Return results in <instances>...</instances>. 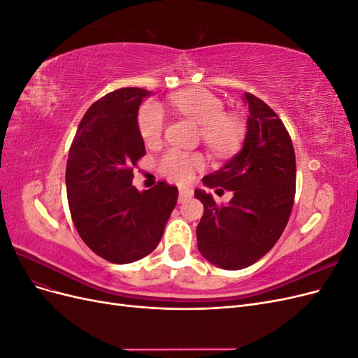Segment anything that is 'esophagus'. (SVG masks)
Listing matches in <instances>:
<instances>
[{
    "label": "esophagus",
    "mask_w": 358,
    "mask_h": 358,
    "mask_svg": "<svg viewBox=\"0 0 358 358\" xmlns=\"http://www.w3.org/2000/svg\"><path fill=\"white\" fill-rule=\"evenodd\" d=\"M192 196V189L191 188H179V203H183L187 199H189Z\"/></svg>",
    "instance_id": "obj_1"
}]
</instances>
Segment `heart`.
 Returning <instances> with one entry per match:
<instances>
[{
	"mask_svg": "<svg viewBox=\"0 0 358 358\" xmlns=\"http://www.w3.org/2000/svg\"><path fill=\"white\" fill-rule=\"evenodd\" d=\"M170 103L183 116L200 125L203 143L216 155H229L241 148L246 125L239 115L224 112V103L208 90L194 88L173 94ZM138 133L146 145H155L164 131V115L155 103L140 107L137 116ZM204 167L200 154L169 149L158 161V170L175 182H188Z\"/></svg>",
	"mask_w": 358,
	"mask_h": 358,
	"instance_id": "heart-1",
	"label": "heart"
}]
</instances>
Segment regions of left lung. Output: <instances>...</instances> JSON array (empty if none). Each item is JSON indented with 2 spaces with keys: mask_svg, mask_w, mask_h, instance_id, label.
<instances>
[{
  "mask_svg": "<svg viewBox=\"0 0 358 358\" xmlns=\"http://www.w3.org/2000/svg\"><path fill=\"white\" fill-rule=\"evenodd\" d=\"M245 100L249 116L242 150L203 178L206 187L233 191V199L216 204L209 194L194 191L204 206L199 251L225 270L249 267L275 246L296 196V154L284 122L258 96L246 92Z\"/></svg>",
  "mask_w": 358,
  "mask_h": 358,
  "instance_id": "1",
  "label": "left lung"
}]
</instances>
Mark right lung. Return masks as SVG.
Returning <instances> with one entry per match:
<instances>
[{
	"instance_id": "1",
	"label": "right lung",
	"mask_w": 358,
	"mask_h": 358,
	"mask_svg": "<svg viewBox=\"0 0 358 358\" xmlns=\"http://www.w3.org/2000/svg\"><path fill=\"white\" fill-rule=\"evenodd\" d=\"M148 95L142 88H121L96 100L82 117L67 159L76 230L92 252L115 264L152 252L178 201V188L164 180L143 192L131 183L146 154L137 113Z\"/></svg>"
}]
</instances>
